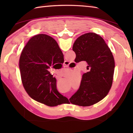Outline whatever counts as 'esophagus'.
Listing matches in <instances>:
<instances>
[{
    "label": "esophagus",
    "mask_w": 133,
    "mask_h": 133,
    "mask_svg": "<svg viewBox=\"0 0 133 133\" xmlns=\"http://www.w3.org/2000/svg\"><path fill=\"white\" fill-rule=\"evenodd\" d=\"M70 64V63L69 62L67 61H65L64 62V65L65 66H66V67H69V64Z\"/></svg>",
    "instance_id": "1"
}]
</instances>
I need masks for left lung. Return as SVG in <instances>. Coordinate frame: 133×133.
<instances>
[{
    "label": "left lung",
    "mask_w": 133,
    "mask_h": 133,
    "mask_svg": "<svg viewBox=\"0 0 133 133\" xmlns=\"http://www.w3.org/2000/svg\"><path fill=\"white\" fill-rule=\"evenodd\" d=\"M75 62H87L88 71L82 76L79 89L69 99L73 104L90 106L107 95L112 85L114 59L105 41L94 33L78 37L73 46Z\"/></svg>",
    "instance_id": "obj_1"
}]
</instances>
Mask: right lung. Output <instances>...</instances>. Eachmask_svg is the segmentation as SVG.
<instances>
[{
	"label": "right lung",
	"instance_id": "add662e5",
	"mask_svg": "<svg viewBox=\"0 0 133 133\" xmlns=\"http://www.w3.org/2000/svg\"><path fill=\"white\" fill-rule=\"evenodd\" d=\"M64 61V56L56 40L44 34L36 35L24 46L19 60L24 88L31 98L50 107L66 103L68 99L56 87V79L49 69Z\"/></svg>",
	"mask_w": 133,
	"mask_h": 133
}]
</instances>
